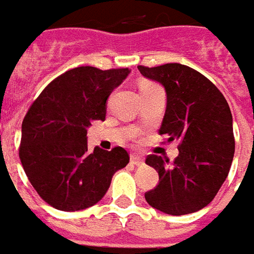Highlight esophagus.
I'll use <instances>...</instances> for the list:
<instances>
[{
  "mask_svg": "<svg viewBox=\"0 0 254 254\" xmlns=\"http://www.w3.org/2000/svg\"><path fill=\"white\" fill-rule=\"evenodd\" d=\"M131 163H132L134 166H142V165H144V159L137 156V155H132V156H131Z\"/></svg>",
  "mask_w": 254,
  "mask_h": 254,
  "instance_id": "obj_1",
  "label": "esophagus"
}]
</instances>
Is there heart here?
<instances>
[{"instance_id": "b5f03b06", "label": "heart", "mask_w": 254, "mask_h": 254, "mask_svg": "<svg viewBox=\"0 0 254 254\" xmlns=\"http://www.w3.org/2000/svg\"><path fill=\"white\" fill-rule=\"evenodd\" d=\"M148 85H152V83H149V82H145V83H142V85H141V88H144V86H148Z\"/></svg>"}]
</instances>
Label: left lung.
<instances>
[{"label": "left lung", "mask_w": 254, "mask_h": 254, "mask_svg": "<svg viewBox=\"0 0 254 254\" xmlns=\"http://www.w3.org/2000/svg\"><path fill=\"white\" fill-rule=\"evenodd\" d=\"M141 75L162 85L166 110L159 134L179 139V155L169 159L148 155L145 163L159 175V183L145 193L147 202L169 215H185L208 205L225 182L235 154L232 113L219 89L183 64L148 68Z\"/></svg>", "instance_id": "obj_1"}]
</instances>
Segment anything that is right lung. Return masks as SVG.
<instances>
[{"instance_id":"right-lung-1","label":"right lung","mask_w":254,"mask_h":254,"mask_svg":"<svg viewBox=\"0 0 254 254\" xmlns=\"http://www.w3.org/2000/svg\"><path fill=\"white\" fill-rule=\"evenodd\" d=\"M128 68L76 67L50 82L22 123L19 158L29 182L47 204L81 211L103 198L116 172L130 161L122 147L88 152V127L106 119L107 99Z\"/></svg>"}]
</instances>
